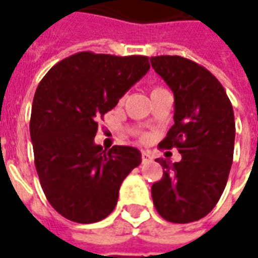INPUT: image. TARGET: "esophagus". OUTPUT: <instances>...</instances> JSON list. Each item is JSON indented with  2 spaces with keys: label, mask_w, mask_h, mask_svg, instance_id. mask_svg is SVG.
Segmentation results:
<instances>
[{
  "label": "esophagus",
  "mask_w": 258,
  "mask_h": 258,
  "mask_svg": "<svg viewBox=\"0 0 258 258\" xmlns=\"http://www.w3.org/2000/svg\"><path fill=\"white\" fill-rule=\"evenodd\" d=\"M141 159H143V163H148V161H151L152 156L149 155V152L143 151L141 152Z\"/></svg>",
  "instance_id": "esophagus-1"
}]
</instances>
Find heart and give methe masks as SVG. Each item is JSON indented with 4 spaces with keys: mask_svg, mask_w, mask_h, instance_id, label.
I'll list each match as a JSON object with an SVG mask.
<instances>
[{
    "mask_svg": "<svg viewBox=\"0 0 258 258\" xmlns=\"http://www.w3.org/2000/svg\"><path fill=\"white\" fill-rule=\"evenodd\" d=\"M157 90H163V87H159V86H157V87H153V89H152V93H153V91H157Z\"/></svg>",
    "mask_w": 258,
    "mask_h": 258,
    "instance_id": "heart-1",
    "label": "heart"
}]
</instances>
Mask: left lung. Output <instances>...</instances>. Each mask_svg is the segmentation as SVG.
Segmentation results:
<instances>
[{"instance_id": "obj_1", "label": "left lung", "mask_w": 258, "mask_h": 258, "mask_svg": "<svg viewBox=\"0 0 258 258\" xmlns=\"http://www.w3.org/2000/svg\"><path fill=\"white\" fill-rule=\"evenodd\" d=\"M151 64L175 97V123L159 147H176L181 155L173 164L156 159L164 171L152 184L153 205L168 222L199 221L226 187L234 153L233 106L223 86L203 66L176 55L153 56Z\"/></svg>"}]
</instances>
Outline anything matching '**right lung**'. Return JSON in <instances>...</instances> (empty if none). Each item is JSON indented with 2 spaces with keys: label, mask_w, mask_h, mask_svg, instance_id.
<instances>
[{
  "label": "right lung",
  "mask_w": 258,
  "mask_h": 258,
  "mask_svg": "<svg viewBox=\"0 0 258 258\" xmlns=\"http://www.w3.org/2000/svg\"><path fill=\"white\" fill-rule=\"evenodd\" d=\"M148 56L90 51L66 57L37 86L31 131L45 198L64 218L94 223L114 210L123 179L141 163L139 149L94 143L98 119L149 70Z\"/></svg>",
  "instance_id": "obj_1"
}]
</instances>
